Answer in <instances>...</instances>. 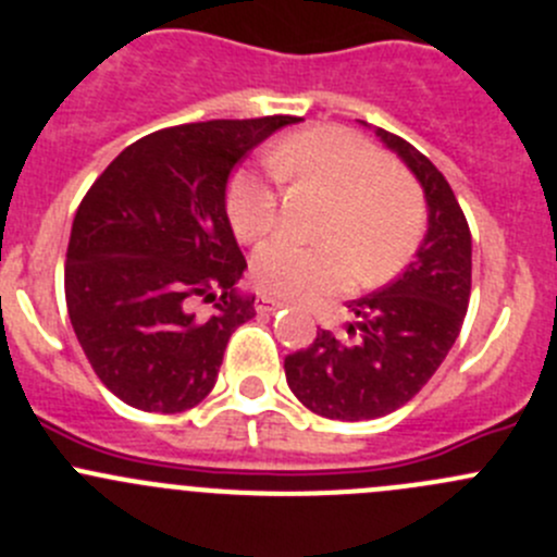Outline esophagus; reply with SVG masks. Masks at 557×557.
<instances>
[{
	"label": "esophagus",
	"instance_id": "obj_1",
	"mask_svg": "<svg viewBox=\"0 0 557 557\" xmlns=\"http://www.w3.org/2000/svg\"><path fill=\"white\" fill-rule=\"evenodd\" d=\"M282 300H275V298H268V295H259L257 300H253V309L259 311V314H273V311L282 309Z\"/></svg>",
	"mask_w": 557,
	"mask_h": 557
}]
</instances>
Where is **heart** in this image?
Returning a JSON list of instances; mask_svg holds the SVG:
<instances>
[{"mask_svg": "<svg viewBox=\"0 0 557 557\" xmlns=\"http://www.w3.org/2000/svg\"><path fill=\"white\" fill-rule=\"evenodd\" d=\"M270 166L282 180L331 196V205L320 224L325 243L275 237L253 253L251 273L262 293L317 300L352 287L358 273L369 284L385 282L421 243V188L372 141L344 128L300 131L275 147ZM226 213L243 243L264 240L278 226L282 188L262 174L237 172Z\"/></svg>", "mask_w": 557, "mask_h": 557, "instance_id": "obj_1", "label": "heart"}]
</instances>
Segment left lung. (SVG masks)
I'll return each mask as SVG.
<instances>
[{
    "label": "left lung",
    "instance_id": "left-lung-1",
    "mask_svg": "<svg viewBox=\"0 0 557 557\" xmlns=\"http://www.w3.org/2000/svg\"><path fill=\"white\" fill-rule=\"evenodd\" d=\"M377 136L423 185L429 230L396 282L349 304L358 322L347 338L317 331L284 358L300 405L331 421H369L407 405L446 361L470 304V226L451 185L410 141L383 128Z\"/></svg>",
    "mask_w": 557,
    "mask_h": 557
}]
</instances>
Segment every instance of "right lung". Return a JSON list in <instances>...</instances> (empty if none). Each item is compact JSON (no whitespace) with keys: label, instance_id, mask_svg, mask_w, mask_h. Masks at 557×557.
I'll use <instances>...</instances> for the list:
<instances>
[{"label":"right lung","instance_id":"add662e5","mask_svg":"<svg viewBox=\"0 0 557 557\" xmlns=\"http://www.w3.org/2000/svg\"><path fill=\"white\" fill-rule=\"evenodd\" d=\"M295 116L156 131L103 169L73 219L65 304L100 383L145 412H183L213 391L230 336L251 320L226 219L232 169ZM196 302H213L210 318Z\"/></svg>","mask_w":557,"mask_h":557}]
</instances>
